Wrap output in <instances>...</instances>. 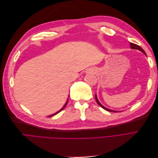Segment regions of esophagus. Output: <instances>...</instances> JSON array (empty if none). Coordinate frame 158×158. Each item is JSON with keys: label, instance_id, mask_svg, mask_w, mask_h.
Masks as SVG:
<instances>
[{"label": "esophagus", "instance_id": "obj_1", "mask_svg": "<svg viewBox=\"0 0 158 158\" xmlns=\"http://www.w3.org/2000/svg\"><path fill=\"white\" fill-rule=\"evenodd\" d=\"M94 70H89V73H94Z\"/></svg>", "mask_w": 158, "mask_h": 158}]
</instances>
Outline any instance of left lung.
<instances>
[{"mask_svg":"<svg viewBox=\"0 0 158 158\" xmlns=\"http://www.w3.org/2000/svg\"><path fill=\"white\" fill-rule=\"evenodd\" d=\"M130 45H131V49H138V50H139V51H140L141 52H142L144 54H145L146 55V52H145V51L142 49V47H140L139 45H136V44H132V43H130ZM95 99H96V102H97V103H98V105L99 106L101 107H102L103 109H105V110H106V111H109V112H117V111H113V110H111V109H107V108H106V107H105L104 106H103L102 105L99 103V102L98 101V98H97V95H95Z\"/></svg>","mask_w":158,"mask_h":158,"instance_id":"left-lung-1","label":"left lung"}]
</instances>
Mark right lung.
<instances>
[{"mask_svg":"<svg viewBox=\"0 0 158 158\" xmlns=\"http://www.w3.org/2000/svg\"><path fill=\"white\" fill-rule=\"evenodd\" d=\"M67 103H68V99H67V101H66V103H65V105H64V106L63 107H62L60 110H59V111H57L56 113H54V114H51V115H49V116H48L49 117H52V116H54V115H55V114H56L57 113H59L60 111H62V110H63L65 107H66V105H67Z\"/></svg>","mask_w":158,"mask_h":158,"instance_id":"right-lung-1","label":"right lung"}]
</instances>
